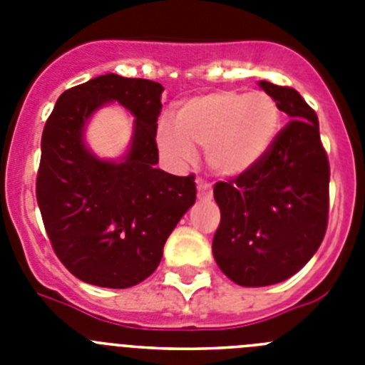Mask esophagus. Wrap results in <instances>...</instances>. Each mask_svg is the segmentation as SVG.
<instances>
[{
  "label": "esophagus",
  "instance_id": "1",
  "mask_svg": "<svg viewBox=\"0 0 365 365\" xmlns=\"http://www.w3.org/2000/svg\"><path fill=\"white\" fill-rule=\"evenodd\" d=\"M197 195L199 199H212V186L202 179H197Z\"/></svg>",
  "mask_w": 365,
  "mask_h": 365
}]
</instances>
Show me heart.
Returning <instances> with one entry per match:
<instances>
[{
  "label": "heart",
  "mask_w": 365,
  "mask_h": 365,
  "mask_svg": "<svg viewBox=\"0 0 365 365\" xmlns=\"http://www.w3.org/2000/svg\"><path fill=\"white\" fill-rule=\"evenodd\" d=\"M282 125V111L265 91H214L180 102L173 125L159 122L157 146L175 166L205 150L206 164L221 177H240L265 159Z\"/></svg>",
  "instance_id": "obj_1"
}]
</instances>
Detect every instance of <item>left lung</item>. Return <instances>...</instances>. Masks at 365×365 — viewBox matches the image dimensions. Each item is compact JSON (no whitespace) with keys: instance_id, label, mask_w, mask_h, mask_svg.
Segmentation results:
<instances>
[{"instance_id":"left-lung-1","label":"left lung","mask_w":365,"mask_h":365,"mask_svg":"<svg viewBox=\"0 0 365 365\" xmlns=\"http://www.w3.org/2000/svg\"><path fill=\"white\" fill-rule=\"evenodd\" d=\"M279 111L292 118L254 170L217 182L221 222L212 252L241 287H267L294 276L327 230L329 160L318 117L292 87L261 80Z\"/></svg>"}]
</instances>
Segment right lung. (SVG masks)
Instances as JSON below:
<instances>
[{"label": "right lung", "instance_id": "add662e5", "mask_svg": "<svg viewBox=\"0 0 365 365\" xmlns=\"http://www.w3.org/2000/svg\"><path fill=\"white\" fill-rule=\"evenodd\" d=\"M164 87L102 74L60 95L41 135L36 199L54 252L73 276L108 289L144 282L163 259L168 235L195 202V177L157 168V118ZM117 101L134 117L120 160L85 144L91 117Z\"/></svg>", "mask_w": 365, "mask_h": 365}]
</instances>
